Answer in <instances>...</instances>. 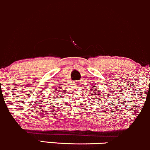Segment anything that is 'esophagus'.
<instances>
[{
	"label": "esophagus",
	"instance_id": "34e87169",
	"mask_svg": "<svg viewBox=\"0 0 150 150\" xmlns=\"http://www.w3.org/2000/svg\"><path fill=\"white\" fill-rule=\"evenodd\" d=\"M76 84H77V83H76Z\"/></svg>",
	"mask_w": 150,
	"mask_h": 150
}]
</instances>
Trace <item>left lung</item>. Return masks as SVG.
I'll return each mask as SVG.
<instances>
[{
    "label": "left lung",
    "instance_id": "left-lung-1",
    "mask_svg": "<svg viewBox=\"0 0 150 150\" xmlns=\"http://www.w3.org/2000/svg\"><path fill=\"white\" fill-rule=\"evenodd\" d=\"M92 89L94 90V91H95V92L94 93V94H99V93H97V90H96V89H97V88H96V89H94V88H92ZM97 95H99V94H97Z\"/></svg>",
    "mask_w": 150,
    "mask_h": 150
}]
</instances>
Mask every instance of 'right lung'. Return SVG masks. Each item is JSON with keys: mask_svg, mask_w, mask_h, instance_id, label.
<instances>
[{"mask_svg": "<svg viewBox=\"0 0 150 150\" xmlns=\"http://www.w3.org/2000/svg\"><path fill=\"white\" fill-rule=\"evenodd\" d=\"M58 89H59V88H58Z\"/></svg>", "mask_w": 150, "mask_h": 150, "instance_id": "right-lung-1", "label": "right lung"}]
</instances>
